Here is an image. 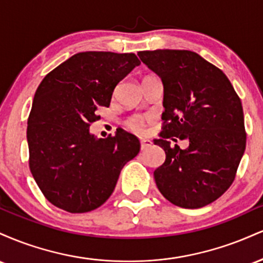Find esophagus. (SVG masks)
I'll return each instance as SVG.
<instances>
[{"mask_svg": "<svg viewBox=\"0 0 263 263\" xmlns=\"http://www.w3.org/2000/svg\"><path fill=\"white\" fill-rule=\"evenodd\" d=\"M152 144V142L149 140H141V149H146Z\"/></svg>", "mask_w": 263, "mask_h": 263, "instance_id": "esophagus-1", "label": "esophagus"}]
</instances>
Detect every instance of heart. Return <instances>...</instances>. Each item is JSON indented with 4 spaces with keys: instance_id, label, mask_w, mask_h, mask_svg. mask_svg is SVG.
<instances>
[{
    "instance_id": "1",
    "label": "heart",
    "mask_w": 263,
    "mask_h": 263,
    "mask_svg": "<svg viewBox=\"0 0 263 263\" xmlns=\"http://www.w3.org/2000/svg\"><path fill=\"white\" fill-rule=\"evenodd\" d=\"M146 121H147V117H142V116L134 117V119L129 120L128 126L132 129H134V131L142 132V128H143V126H144V123H146Z\"/></svg>"
}]
</instances>
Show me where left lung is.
Masks as SVG:
<instances>
[{
	"mask_svg": "<svg viewBox=\"0 0 263 263\" xmlns=\"http://www.w3.org/2000/svg\"><path fill=\"white\" fill-rule=\"evenodd\" d=\"M138 57L161 78V138L165 161L153 173L172 204L198 209L221 197L235 179L246 147L243 111L228 77L190 50H144ZM186 139L188 149L170 139Z\"/></svg>",
	"mask_w": 263,
	"mask_h": 263,
	"instance_id": "8db88e82",
	"label": "left lung"
}]
</instances>
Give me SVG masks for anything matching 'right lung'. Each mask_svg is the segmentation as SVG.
<instances>
[{
	"mask_svg": "<svg viewBox=\"0 0 263 263\" xmlns=\"http://www.w3.org/2000/svg\"><path fill=\"white\" fill-rule=\"evenodd\" d=\"M140 64L134 53L83 52L39 84L27 127L29 168L53 205L74 214L101 206L123 165L138 155L135 135L117 129L96 138L89 128L98 107H108L117 84Z\"/></svg>",
	"mask_w": 263,
	"mask_h": 263,
	"instance_id": "right-lung-1",
	"label": "right lung"
}]
</instances>
